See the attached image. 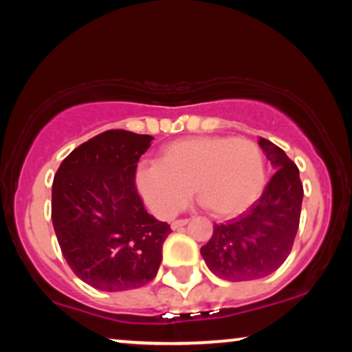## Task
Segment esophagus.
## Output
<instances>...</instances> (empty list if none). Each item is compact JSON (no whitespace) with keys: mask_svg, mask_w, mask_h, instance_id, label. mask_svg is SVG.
<instances>
[{"mask_svg":"<svg viewBox=\"0 0 352 352\" xmlns=\"http://www.w3.org/2000/svg\"><path fill=\"white\" fill-rule=\"evenodd\" d=\"M187 223H188L187 218H182V220L172 221V230H179V228H182V227H185V225H187Z\"/></svg>","mask_w":352,"mask_h":352,"instance_id":"obj_1","label":"esophagus"}]
</instances>
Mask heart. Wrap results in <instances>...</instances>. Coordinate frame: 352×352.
I'll return each instance as SVG.
<instances>
[{"instance_id":"b5f03b06","label":"heart","mask_w":352,"mask_h":352,"mask_svg":"<svg viewBox=\"0 0 352 352\" xmlns=\"http://www.w3.org/2000/svg\"><path fill=\"white\" fill-rule=\"evenodd\" d=\"M266 157L258 144L225 135L190 137L160 151L157 165L137 170V188L157 215L172 217L190 188L218 218L248 210L266 187Z\"/></svg>"}]
</instances>
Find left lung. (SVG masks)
I'll return each instance as SVG.
<instances>
[{
    "label": "left lung",
    "instance_id": "left-lung-1",
    "mask_svg": "<svg viewBox=\"0 0 352 352\" xmlns=\"http://www.w3.org/2000/svg\"><path fill=\"white\" fill-rule=\"evenodd\" d=\"M274 175L252 208L225 225H215L200 248L208 270L228 281L265 278L283 265L300 227L302 184L300 170L278 145L261 139Z\"/></svg>",
    "mask_w": 352,
    "mask_h": 352
}]
</instances>
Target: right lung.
Returning a JSON list of instances; mask_svg holds the SVG:
<instances>
[{
  "instance_id": "1",
  "label": "right lung",
  "mask_w": 352,
  "mask_h": 352,
  "mask_svg": "<svg viewBox=\"0 0 352 352\" xmlns=\"http://www.w3.org/2000/svg\"><path fill=\"white\" fill-rule=\"evenodd\" d=\"M152 135L107 131L74 148L52 182L51 218L76 276L100 292L147 285L162 263L170 225L144 208L135 170Z\"/></svg>"
}]
</instances>
